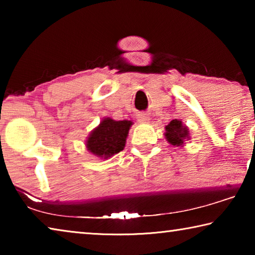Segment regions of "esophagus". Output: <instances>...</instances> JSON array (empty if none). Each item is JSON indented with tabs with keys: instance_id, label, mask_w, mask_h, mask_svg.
Masks as SVG:
<instances>
[{
	"instance_id": "34e87169",
	"label": "esophagus",
	"mask_w": 255,
	"mask_h": 255,
	"mask_svg": "<svg viewBox=\"0 0 255 255\" xmlns=\"http://www.w3.org/2000/svg\"><path fill=\"white\" fill-rule=\"evenodd\" d=\"M137 120L139 123H143V124L148 123L149 122V116L147 114H145V112H140V114L137 116Z\"/></svg>"
}]
</instances>
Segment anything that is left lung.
Masks as SVG:
<instances>
[{
    "label": "left lung",
    "instance_id": "8db88e82",
    "mask_svg": "<svg viewBox=\"0 0 255 255\" xmlns=\"http://www.w3.org/2000/svg\"><path fill=\"white\" fill-rule=\"evenodd\" d=\"M165 138L171 145L182 146L185 139H189V129L181 120L174 119L165 127Z\"/></svg>",
    "mask_w": 255,
    "mask_h": 255
}]
</instances>
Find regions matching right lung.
Segmentation results:
<instances>
[{
    "mask_svg": "<svg viewBox=\"0 0 255 255\" xmlns=\"http://www.w3.org/2000/svg\"><path fill=\"white\" fill-rule=\"evenodd\" d=\"M132 123L130 120H116L105 118L94 128L86 139V148L98 157L114 156L125 148L128 131Z\"/></svg>",
    "mask_w": 255,
    "mask_h": 255,
    "instance_id": "right-lung-1",
    "label": "right lung"
}]
</instances>
